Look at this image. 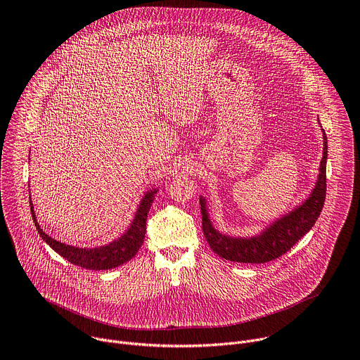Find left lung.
I'll use <instances>...</instances> for the list:
<instances>
[{
  "mask_svg": "<svg viewBox=\"0 0 360 360\" xmlns=\"http://www.w3.org/2000/svg\"><path fill=\"white\" fill-rule=\"evenodd\" d=\"M323 132V158L321 161L318 182L300 207L269 225L262 233L250 238H231L219 233L207 212V202L200 198L202 231L210 246L221 258L232 262L265 264L286 253L318 221L326 198V160L328 138Z\"/></svg>",
  "mask_w": 360,
  "mask_h": 360,
  "instance_id": "1",
  "label": "left lung"
}]
</instances>
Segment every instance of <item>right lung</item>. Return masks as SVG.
Listing matches in <instances>:
<instances>
[{
    "label": "right lung",
    "instance_id": "add662e5",
    "mask_svg": "<svg viewBox=\"0 0 360 360\" xmlns=\"http://www.w3.org/2000/svg\"><path fill=\"white\" fill-rule=\"evenodd\" d=\"M155 193H157V189H152L145 193V196L142 198V200L139 203V208L135 214V218H134L129 229L120 239H117L105 246L89 248V249L65 245V243H61V242L53 239L49 235H46L37 222L31 200H30V205H31V215H32V219L35 222V228H37L39 236L57 253H60L63 258H65L72 265L81 266L84 269L107 271V269H112V268H117V266L128 262L139 250V248L145 239L146 217H148V212L150 210V205H152L153 199H155Z\"/></svg>",
    "mask_w": 360,
    "mask_h": 360
}]
</instances>
